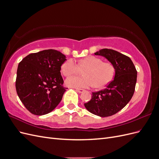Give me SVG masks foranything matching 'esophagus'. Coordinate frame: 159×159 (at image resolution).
<instances>
[{
  "mask_svg": "<svg viewBox=\"0 0 159 159\" xmlns=\"http://www.w3.org/2000/svg\"><path fill=\"white\" fill-rule=\"evenodd\" d=\"M75 90H76V91H78V93H82V92H84V91L83 89H78V88L75 89Z\"/></svg>",
  "mask_w": 159,
  "mask_h": 159,
  "instance_id": "obj_1",
  "label": "esophagus"
}]
</instances>
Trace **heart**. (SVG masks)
<instances>
[{"label":"heart","instance_id":"1","mask_svg":"<svg viewBox=\"0 0 159 159\" xmlns=\"http://www.w3.org/2000/svg\"><path fill=\"white\" fill-rule=\"evenodd\" d=\"M80 68H86L83 77L71 76L66 80V85L77 88H89L95 85L101 88L107 85L112 80L115 69L109 62L102 60L95 56H88L79 61L78 64L72 59L66 60L61 66V72L65 76L77 73Z\"/></svg>","mask_w":159,"mask_h":159}]
</instances>
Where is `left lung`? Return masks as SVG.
Segmentation results:
<instances>
[{
	"mask_svg": "<svg viewBox=\"0 0 159 159\" xmlns=\"http://www.w3.org/2000/svg\"><path fill=\"white\" fill-rule=\"evenodd\" d=\"M94 54L105 57L113 66L115 74L106 88L93 92L91 100L84 105L90 113L98 116H111L131 99L135 89L137 71L130 57L119 52L104 48Z\"/></svg>",
	"mask_w": 159,
	"mask_h": 159,
	"instance_id": "8db88e82",
	"label": "left lung"
}]
</instances>
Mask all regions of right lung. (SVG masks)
<instances>
[{
	"label": "right lung",
	"instance_id": "right-lung-1",
	"mask_svg": "<svg viewBox=\"0 0 159 159\" xmlns=\"http://www.w3.org/2000/svg\"><path fill=\"white\" fill-rule=\"evenodd\" d=\"M66 56L55 50L32 53L19 63L16 80V92L29 111L43 115L52 111L66 91L61 66Z\"/></svg>",
	"mask_w": 159,
	"mask_h": 159
}]
</instances>
